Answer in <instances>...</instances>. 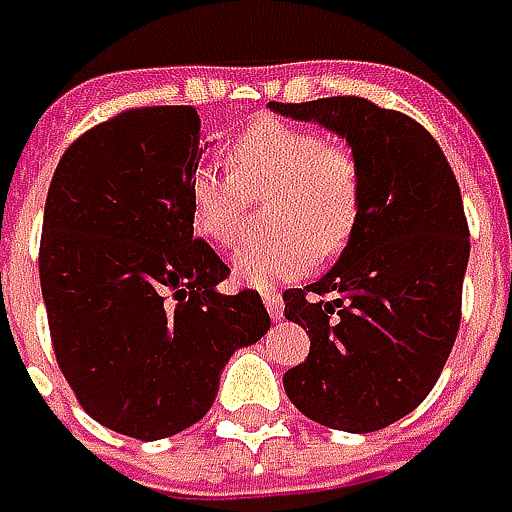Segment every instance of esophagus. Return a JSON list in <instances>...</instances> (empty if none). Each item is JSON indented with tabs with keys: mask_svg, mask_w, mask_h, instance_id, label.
Here are the masks:
<instances>
[{
	"mask_svg": "<svg viewBox=\"0 0 512 512\" xmlns=\"http://www.w3.org/2000/svg\"><path fill=\"white\" fill-rule=\"evenodd\" d=\"M265 299V308H268L270 320H282V311H285V305H282V296L276 294V291H265L262 294Z\"/></svg>",
	"mask_w": 512,
	"mask_h": 512,
	"instance_id": "34e87169",
	"label": "esophagus"
}]
</instances>
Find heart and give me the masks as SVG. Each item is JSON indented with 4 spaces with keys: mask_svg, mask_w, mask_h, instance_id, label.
<instances>
[{
    "mask_svg": "<svg viewBox=\"0 0 512 512\" xmlns=\"http://www.w3.org/2000/svg\"><path fill=\"white\" fill-rule=\"evenodd\" d=\"M227 169H192L187 204L192 230L227 250L242 239L247 195L270 192L265 221L273 233L233 256L242 285L299 276L351 242L363 213V172L343 143L285 120H256L227 146Z\"/></svg>",
    "mask_w": 512,
    "mask_h": 512,
    "instance_id": "1",
    "label": "heart"
}]
</instances>
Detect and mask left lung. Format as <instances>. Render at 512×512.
Here are the masks:
<instances>
[{
	"mask_svg": "<svg viewBox=\"0 0 512 512\" xmlns=\"http://www.w3.org/2000/svg\"><path fill=\"white\" fill-rule=\"evenodd\" d=\"M270 109L337 132L363 172V213L343 256L282 294L285 320L311 337L282 383L305 418L377 432L421 406L455 343L470 259L461 190L418 120L366 97Z\"/></svg>",
	"mask_w": 512,
	"mask_h": 512,
	"instance_id": "8db88e82",
	"label": "left lung"
}]
</instances>
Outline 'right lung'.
<instances>
[{"instance_id": "add662e5", "label": "right lung", "mask_w": 512, "mask_h": 512, "mask_svg": "<svg viewBox=\"0 0 512 512\" xmlns=\"http://www.w3.org/2000/svg\"><path fill=\"white\" fill-rule=\"evenodd\" d=\"M192 106L129 109L89 129L45 198L39 282L51 343L91 418L158 441L201 421L230 354L268 334L256 291L192 236L187 184L201 161Z\"/></svg>"}]
</instances>
